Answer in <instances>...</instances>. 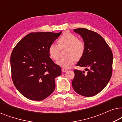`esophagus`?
<instances>
[{
    "instance_id": "1",
    "label": "esophagus",
    "mask_w": 122,
    "mask_h": 122,
    "mask_svg": "<svg viewBox=\"0 0 122 122\" xmlns=\"http://www.w3.org/2000/svg\"><path fill=\"white\" fill-rule=\"evenodd\" d=\"M68 71V69H66V68H61V71H62V72H63V73L66 72V71Z\"/></svg>"
}]
</instances>
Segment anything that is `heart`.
<instances>
[{"label": "heart", "instance_id": "1", "mask_svg": "<svg viewBox=\"0 0 122 122\" xmlns=\"http://www.w3.org/2000/svg\"><path fill=\"white\" fill-rule=\"evenodd\" d=\"M58 45L51 44L48 49V53L51 59L57 61L59 58L61 49L67 48L66 57L59 60L56 64L64 68H69L74 64L76 60L83 56L85 51L84 41L78 39L77 36L72 33L66 32L58 40Z\"/></svg>", "mask_w": 122, "mask_h": 122}]
</instances>
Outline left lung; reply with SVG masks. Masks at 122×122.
<instances>
[{
    "label": "left lung",
    "instance_id": "obj_1",
    "mask_svg": "<svg viewBox=\"0 0 122 122\" xmlns=\"http://www.w3.org/2000/svg\"><path fill=\"white\" fill-rule=\"evenodd\" d=\"M74 31L81 35L85 44L84 53L76 66L86 67L87 72L74 70L73 88L76 92L83 96H96L106 87L111 79L112 51L97 33L86 28H78Z\"/></svg>",
    "mask_w": 122,
    "mask_h": 122
}]
</instances>
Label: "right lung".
<instances>
[{
  "instance_id": "add662e5",
  "label": "right lung",
  "mask_w": 122,
  "mask_h": 122,
  "mask_svg": "<svg viewBox=\"0 0 122 122\" xmlns=\"http://www.w3.org/2000/svg\"><path fill=\"white\" fill-rule=\"evenodd\" d=\"M61 33H30L13 49L10 56L13 82L28 99L42 101L54 91L55 78L61 76V70L49 57L48 49Z\"/></svg>"
}]
</instances>
